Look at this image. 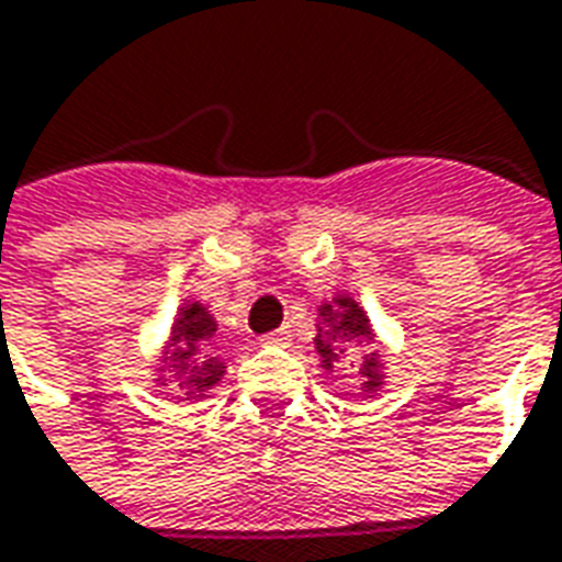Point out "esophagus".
Segmentation results:
<instances>
[{
    "instance_id": "esophagus-1",
    "label": "esophagus",
    "mask_w": 562,
    "mask_h": 562,
    "mask_svg": "<svg viewBox=\"0 0 562 562\" xmlns=\"http://www.w3.org/2000/svg\"><path fill=\"white\" fill-rule=\"evenodd\" d=\"M260 345H266V348H288L290 329L288 326H281V329H274V333H266V336L260 338Z\"/></svg>"
}]
</instances>
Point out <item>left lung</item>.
Segmentation results:
<instances>
[{
    "instance_id": "8db88e82",
    "label": "left lung",
    "mask_w": 562,
    "mask_h": 562,
    "mask_svg": "<svg viewBox=\"0 0 562 562\" xmlns=\"http://www.w3.org/2000/svg\"><path fill=\"white\" fill-rule=\"evenodd\" d=\"M317 314H321V324H317L314 348L321 353L326 372H333L341 360H357L363 390L375 393L384 384V363H381V353L372 351L375 333L363 305L351 296H336L333 302H324Z\"/></svg>"
}]
</instances>
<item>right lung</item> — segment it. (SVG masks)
I'll list each match as a JSON object with an SVG mask.
<instances>
[{
	"mask_svg": "<svg viewBox=\"0 0 562 562\" xmlns=\"http://www.w3.org/2000/svg\"><path fill=\"white\" fill-rule=\"evenodd\" d=\"M214 329H217V321L211 317L202 302H184L175 314L169 341L162 345L160 366H157L160 378H154V381H166L162 372H169V378L175 375L181 381L178 387L184 390L187 400L205 396V390L214 387L226 372L224 360L211 351Z\"/></svg>",
	"mask_w": 562,
	"mask_h": 562,
	"instance_id": "obj_1",
	"label": "right lung"
}]
</instances>
